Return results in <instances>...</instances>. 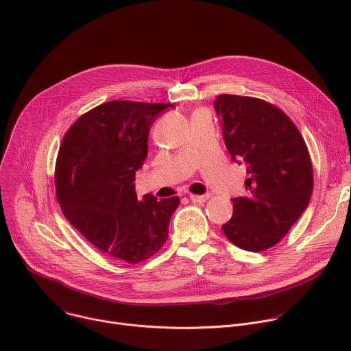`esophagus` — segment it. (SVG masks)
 I'll return each instance as SVG.
<instances>
[{"instance_id": "obj_1", "label": "esophagus", "mask_w": 351, "mask_h": 351, "mask_svg": "<svg viewBox=\"0 0 351 351\" xmlns=\"http://www.w3.org/2000/svg\"><path fill=\"white\" fill-rule=\"evenodd\" d=\"M209 194H204V195H194V194H190V199L195 204H201V202H206L209 199Z\"/></svg>"}]
</instances>
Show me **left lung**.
<instances>
[{
  "instance_id": "left-lung-1",
  "label": "left lung",
  "mask_w": 351,
  "mask_h": 351,
  "mask_svg": "<svg viewBox=\"0 0 351 351\" xmlns=\"http://www.w3.org/2000/svg\"><path fill=\"white\" fill-rule=\"evenodd\" d=\"M232 161L246 165V195L232 198L223 224L227 239L247 252L282 241L309 205L313 168L306 143L290 117L272 104L221 94L215 101Z\"/></svg>"
}]
</instances>
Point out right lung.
Here are the masks:
<instances>
[{
    "instance_id": "right-lung-1",
    "label": "right lung",
    "mask_w": 351,
    "mask_h": 351,
    "mask_svg": "<svg viewBox=\"0 0 351 351\" xmlns=\"http://www.w3.org/2000/svg\"><path fill=\"white\" fill-rule=\"evenodd\" d=\"M171 104L110 101L66 131L56 162V194L65 219L102 253L136 264L168 239L179 197L138 201L135 172L147 157L150 127Z\"/></svg>"
}]
</instances>
